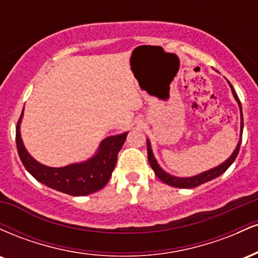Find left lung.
Here are the masks:
<instances>
[{"mask_svg":"<svg viewBox=\"0 0 258 258\" xmlns=\"http://www.w3.org/2000/svg\"><path fill=\"white\" fill-rule=\"evenodd\" d=\"M230 87H232L234 98L236 99V102L239 103V106H240V112H241V136H242V125H244V122H242L241 103H240V100H239L238 96H236V93H235V91H234L233 86H230ZM240 144H241V139H240V141H239L238 146H236V149L234 150V153L232 154V156H230V158L228 159L226 162H223V164L220 165V166L212 168V170L206 171V172H203V173L198 174V176L188 177V178H179V177L171 176V174H168V173L165 172V171L162 170V168L158 165V162H156L155 158H154L153 152H152V148H150L149 141H148V143H147V146H148V160H149L150 166H152V168L154 170V172H155L156 176H158V178L161 179L164 183H166V184L171 185V186H176V188H195V186L203 184V183H206V182H209V180H211V179H214V178H217V177L221 176L222 173L226 172V171L228 170V167H229L230 165L233 164L234 160H235L236 156H238L239 149H240Z\"/></svg>","mask_w":258,"mask_h":258,"instance_id":"1","label":"left lung"}]
</instances>
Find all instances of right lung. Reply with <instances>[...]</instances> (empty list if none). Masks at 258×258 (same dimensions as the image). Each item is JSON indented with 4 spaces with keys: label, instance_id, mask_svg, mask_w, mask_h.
<instances>
[{
    "label": "right lung",
    "instance_id": "add662e5",
    "mask_svg": "<svg viewBox=\"0 0 258 258\" xmlns=\"http://www.w3.org/2000/svg\"><path fill=\"white\" fill-rule=\"evenodd\" d=\"M22 116L23 112L16 127L17 149L23 165L35 179L49 188L74 197L94 193L109 182L116 165L117 153L126 141L127 132L105 138L100 143L98 153L88 161L60 168L47 167L32 159L24 148L19 131Z\"/></svg>",
    "mask_w": 258,
    "mask_h": 258
}]
</instances>
